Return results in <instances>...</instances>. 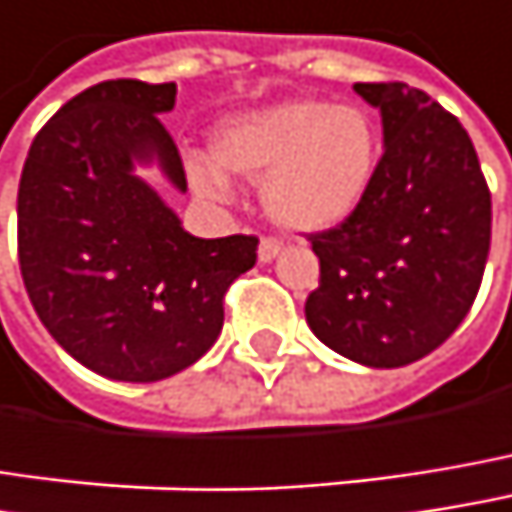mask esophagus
<instances>
[{"label":"esophagus","mask_w":512,"mask_h":512,"mask_svg":"<svg viewBox=\"0 0 512 512\" xmlns=\"http://www.w3.org/2000/svg\"><path fill=\"white\" fill-rule=\"evenodd\" d=\"M281 240L278 237H263L260 240V249H257V257H260V263H272L275 257L281 255Z\"/></svg>","instance_id":"obj_1"}]
</instances>
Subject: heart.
<instances>
[{"mask_svg": "<svg viewBox=\"0 0 512 512\" xmlns=\"http://www.w3.org/2000/svg\"><path fill=\"white\" fill-rule=\"evenodd\" d=\"M210 155L190 158L199 193L222 199L228 175L260 181L272 222L290 231H331L360 208L375 184L381 143L372 117L354 105L287 99L222 119Z\"/></svg>", "mask_w": 512, "mask_h": 512, "instance_id": "heart-1", "label": "heart"}]
</instances>
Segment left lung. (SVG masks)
<instances>
[{
  "label": "left lung",
  "mask_w": 512,
  "mask_h": 512,
  "mask_svg": "<svg viewBox=\"0 0 512 512\" xmlns=\"http://www.w3.org/2000/svg\"><path fill=\"white\" fill-rule=\"evenodd\" d=\"M354 93L381 111L384 155L354 216L307 237L319 287L304 316L328 349L395 369L466 319L487 266L492 202L466 128L428 93L401 81Z\"/></svg>",
  "instance_id": "8db88e82"
}]
</instances>
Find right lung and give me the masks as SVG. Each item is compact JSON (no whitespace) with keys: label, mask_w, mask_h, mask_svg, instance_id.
Listing matches in <instances>:
<instances>
[{"label":"right lung","mask_w":512,"mask_h":512,"mask_svg":"<svg viewBox=\"0 0 512 512\" xmlns=\"http://www.w3.org/2000/svg\"><path fill=\"white\" fill-rule=\"evenodd\" d=\"M175 84L117 78L70 99L34 137L17 193L25 293L81 366L152 384L193 366L222 331L225 290L257 237L202 240L134 169L155 163L187 193L161 117Z\"/></svg>","instance_id":"1"}]
</instances>
